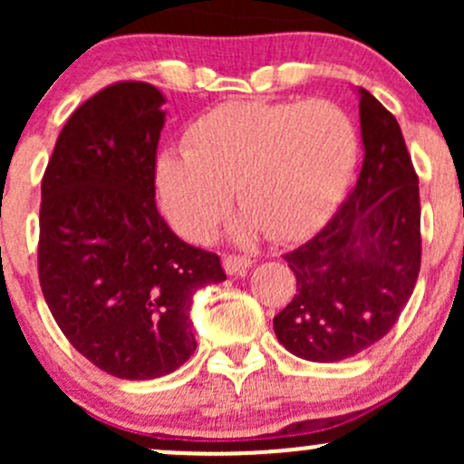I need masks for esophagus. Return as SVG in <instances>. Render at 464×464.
I'll use <instances>...</instances> for the list:
<instances>
[{
  "mask_svg": "<svg viewBox=\"0 0 464 464\" xmlns=\"http://www.w3.org/2000/svg\"><path fill=\"white\" fill-rule=\"evenodd\" d=\"M222 264H225V270L228 275H237L242 273V270H246L250 264H253V259L246 257V255H227L225 259H222Z\"/></svg>",
  "mask_w": 464,
  "mask_h": 464,
  "instance_id": "esophagus-1",
  "label": "esophagus"
}]
</instances>
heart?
Returning a JSON list of instances; mask_svg holds the SVG:
<instances>
[{
    "label": "heart",
    "instance_id": "b5f03b06",
    "mask_svg": "<svg viewBox=\"0 0 464 464\" xmlns=\"http://www.w3.org/2000/svg\"><path fill=\"white\" fill-rule=\"evenodd\" d=\"M360 152L355 121L329 100L228 102L185 132L183 150L157 161L163 209L183 236L205 242L231 209L239 231L264 228L275 242L310 236L347 189Z\"/></svg>",
    "mask_w": 464,
    "mask_h": 464
}]
</instances>
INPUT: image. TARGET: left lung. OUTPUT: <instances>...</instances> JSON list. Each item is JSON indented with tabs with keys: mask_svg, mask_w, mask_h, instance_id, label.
Segmentation results:
<instances>
[{
	"mask_svg": "<svg viewBox=\"0 0 464 464\" xmlns=\"http://www.w3.org/2000/svg\"><path fill=\"white\" fill-rule=\"evenodd\" d=\"M364 161L332 220L284 259L296 295L275 316L279 343L310 362H340L380 343L420 270L419 177L395 115L360 89Z\"/></svg>",
	"mask_w": 464,
	"mask_h": 464,
	"instance_id": "obj_1",
	"label": "left lung"
}]
</instances>
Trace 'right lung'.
Listing matches in <instances>:
<instances>
[{"instance_id":"add662e5","label":"right lung","mask_w":464,"mask_h":464,"mask_svg":"<svg viewBox=\"0 0 464 464\" xmlns=\"http://www.w3.org/2000/svg\"><path fill=\"white\" fill-rule=\"evenodd\" d=\"M163 95L121 80L69 115L41 180L39 281L65 338L120 380L177 371L196 349L191 296L227 279L154 205Z\"/></svg>"}]
</instances>
